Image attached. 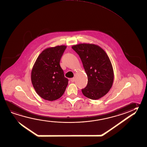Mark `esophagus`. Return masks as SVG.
<instances>
[{
  "label": "esophagus",
  "instance_id": "obj_1",
  "mask_svg": "<svg viewBox=\"0 0 147 147\" xmlns=\"http://www.w3.org/2000/svg\"><path fill=\"white\" fill-rule=\"evenodd\" d=\"M70 80H71V82H74L75 81V78H71Z\"/></svg>",
  "mask_w": 147,
  "mask_h": 147
}]
</instances>
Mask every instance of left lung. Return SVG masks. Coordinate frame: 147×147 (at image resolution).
Here are the masks:
<instances>
[{
    "mask_svg": "<svg viewBox=\"0 0 147 147\" xmlns=\"http://www.w3.org/2000/svg\"><path fill=\"white\" fill-rule=\"evenodd\" d=\"M72 48L79 55L87 75V85L82 89V94L94 100L103 97L111 89L114 78L113 69L107 55L94 44H77Z\"/></svg>",
    "mask_w": 147,
    "mask_h": 147,
    "instance_id": "8db88e82",
    "label": "left lung"
}]
</instances>
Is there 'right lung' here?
<instances>
[{"label":"right lung","mask_w":147,"mask_h":147,"mask_svg":"<svg viewBox=\"0 0 147 147\" xmlns=\"http://www.w3.org/2000/svg\"><path fill=\"white\" fill-rule=\"evenodd\" d=\"M65 45L49 47L40 54L31 71V82L38 94L46 100H56L62 96L68 84L60 65Z\"/></svg>","instance_id":"add662e5"}]
</instances>
